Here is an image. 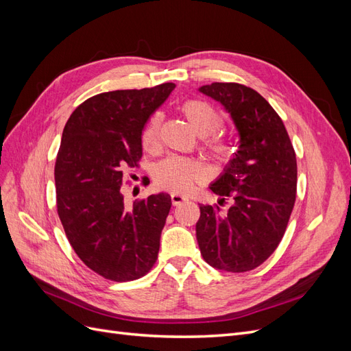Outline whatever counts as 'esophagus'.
I'll list each match as a JSON object with an SVG mask.
<instances>
[{"label":"esophagus","mask_w":351,"mask_h":351,"mask_svg":"<svg viewBox=\"0 0 351 351\" xmlns=\"http://www.w3.org/2000/svg\"><path fill=\"white\" fill-rule=\"evenodd\" d=\"M186 200H187V197L183 196V195H180V193H173V195H171V202H173L174 206L182 205L183 202H186Z\"/></svg>","instance_id":"obj_1"}]
</instances>
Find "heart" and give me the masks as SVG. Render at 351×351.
Returning <instances> with one entry per match:
<instances>
[{
    "label": "heart",
    "instance_id": "1",
    "mask_svg": "<svg viewBox=\"0 0 351 351\" xmlns=\"http://www.w3.org/2000/svg\"><path fill=\"white\" fill-rule=\"evenodd\" d=\"M180 108L199 136L215 134L224 123L222 114L206 101L189 99ZM159 129H161V115L155 114L142 132V146L146 151H155L158 147ZM206 146L210 155L219 162H228L232 156V147L227 141L210 139ZM204 174L205 169L197 161L183 156H169L154 169L156 186L174 193L190 192L195 183L204 178Z\"/></svg>",
    "mask_w": 351,
    "mask_h": 351
}]
</instances>
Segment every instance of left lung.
Here are the masks:
<instances>
[{
	"mask_svg": "<svg viewBox=\"0 0 351 351\" xmlns=\"http://www.w3.org/2000/svg\"><path fill=\"white\" fill-rule=\"evenodd\" d=\"M231 115L239 149L209 189L231 197L226 212L199 205L196 239L204 259L217 269L246 272L267 261L284 236L295 202L297 162L282 120L269 102L244 84L199 88Z\"/></svg>",
	"mask_w": 351,
	"mask_h": 351,
	"instance_id": "obj_1",
	"label": "left lung"
}]
</instances>
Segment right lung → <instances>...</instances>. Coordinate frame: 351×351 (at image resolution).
<instances>
[{"label":"right lung","mask_w":351,"mask_h":351,"mask_svg":"<svg viewBox=\"0 0 351 351\" xmlns=\"http://www.w3.org/2000/svg\"><path fill=\"white\" fill-rule=\"evenodd\" d=\"M176 88L104 92L80 104L62 130L56 162L57 210L88 268L132 281L154 267L171 196L151 195L127 206L123 171L142 158V130Z\"/></svg>","instance_id":"right-lung-1"}]
</instances>
